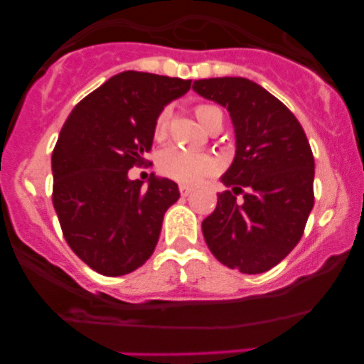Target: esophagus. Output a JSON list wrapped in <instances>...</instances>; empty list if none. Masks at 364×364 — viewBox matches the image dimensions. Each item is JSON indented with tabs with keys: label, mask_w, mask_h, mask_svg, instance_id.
<instances>
[{
	"label": "esophagus",
	"mask_w": 364,
	"mask_h": 364,
	"mask_svg": "<svg viewBox=\"0 0 364 364\" xmlns=\"http://www.w3.org/2000/svg\"><path fill=\"white\" fill-rule=\"evenodd\" d=\"M179 193H181L183 197L190 196V193H192V186H188V185H181V186H179Z\"/></svg>",
	"instance_id": "esophagus-1"
}]
</instances>
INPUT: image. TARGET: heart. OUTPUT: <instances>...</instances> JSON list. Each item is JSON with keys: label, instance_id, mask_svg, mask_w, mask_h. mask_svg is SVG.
<instances>
[{"label": "heart", "instance_id": "b5f03b06", "mask_svg": "<svg viewBox=\"0 0 364 364\" xmlns=\"http://www.w3.org/2000/svg\"><path fill=\"white\" fill-rule=\"evenodd\" d=\"M197 119L209 128L216 116H222L218 107L215 105H199L196 109ZM168 123H171V109H164L156 117L155 123V135L159 139H164L168 132ZM159 171L165 178H171L178 183L185 185H193L200 181L204 176L213 174L218 171V160L208 153H193L188 149L171 146L164 149L159 156Z\"/></svg>", "mask_w": 364, "mask_h": 364}]
</instances>
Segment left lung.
I'll use <instances>...</instances> for the list:
<instances>
[{"instance_id":"obj_1","label":"left lung","mask_w":364,"mask_h":364,"mask_svg":"<svg viewBox=\"0 0 364 364\" xmlns=\"http://www.w3.org/2000/svg\"><path fill=\"white\" fill-rule=\"evenodd\" d=\"M193 91L229 111L236 155L222 176L215 211L203 222L213 255L230 269L269 271L299 243L314 208L315 161L296 116L245 77L193 82ZM247 188L244 200L235 196Z\"/></svg>"}]
</instances>
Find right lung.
<instances>
[{
    "instance_id": "add662e5",
    "label": "right lung",
    "mask_w": 364,
    "mask_h": 364,
    "mask_svg": "<svg viewBox=\"0 0 364 364\" xmlns=\"http://www.w3.org/2000/svg\"><path fill=\"white\" fill-rule=\"evenodd\" d=\"M190 86V79L127 70L82 98L61 128L53 204L68 247L97 273L123 277L155 252L178 185L151 174L142 188L128 171L144 164L156 117Z\"/></svg>"
}]
</instances>
